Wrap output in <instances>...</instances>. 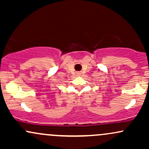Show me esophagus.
<instances>
[{
    "label": "esophagus",
    "mask_w": 149,
    "mask_h": 149,
    "mask_svg": "<svg viewBox=\"0 0 149 149\" xmlns=\"http://www.w3.org/2000/svg\"><path fill=\"white\" fill-rule=\"evenodd\" d=\"M76 74L78 75V76H80V75H81V73H80V72H77Z\"/></svg>",
    "instance_id": "34e87169"
}]
</instances>
